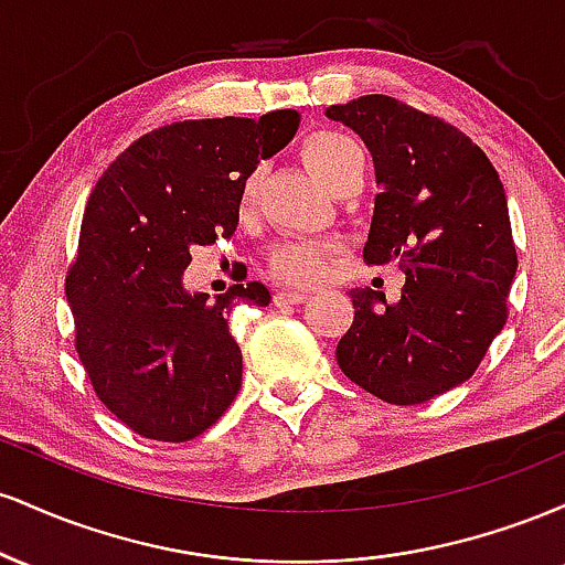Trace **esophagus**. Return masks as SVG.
<instances>
[{
	"label": "esophagus",
	"instance_id": "34e87169",
	"mask_svg": "<svg viewBox=\"0 0 565 565\" xmlns=\"http://www.w3.org/2000/svg\"><path fill=\"white\" fill-rule=\"evenodd\" d=\"M308 291H295V289H281L276 291L274 295V302L278 305V308H289V305H300L308 300Z\"/></svg>",
	"mask_w": 565,
	"mask_h": 565
}]
</instances>
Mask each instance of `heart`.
Instances as JSON below:
<instances>
[{
	"label": "heart",
	"mask_w": 565,
	"mask_h": 565,
	"mask_svg": "<svg viewBox=\"0 0 565 565\" xmlns=\"http://www.w3.org/2000/svg\"><path fill=\"white\" fill-rule=\"evenodd\" d=\"M300 157L310 172L321 180L329 191L337 193L342 183H348L353 174H364V151L353 138L342 132H313L302 142ZM263 193V170H252L242 180L236 201V215L242 223H252L257 217ZM323 246L308 242H287L274 252L270 270L291 284H308L321 276Z\"/></svg>",
	"instance_id": "obj_1"
}]
</instances>
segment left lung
Returning a JSON list of instances; mask_svg holds the SVG:
<instances>
[{
    "mask_svg": "<svg viewBox=\"0 0 565 565\" xmlns=\"http://www.w3.org/2000/svg\"><path fill=\"white\" fill-rule=\"evenodd\" d=\"M327 116L374 159L380 193L364 260L398 263L406 276L395 302L350 289L355 316L337 364L387 404H423L470 380L508 321L518 257L504 185L459 129L387 95L329 106Z\"/></svg>",
    "mask_w": 565,
    "mask_h": 565,
    "instance_id": "8db88e82",
    "label": "left lung"
}]
</instances>
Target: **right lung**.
<instances>
[{
    "label": "right lung",
    "mask_w": 565,
    "mask_h": 565,
    "mask_svg": "<svg viewBox=\"0 0 565 565\" xmlns=\"http://www.w3.org/2000/svg\"><path fill=\"white\" fill-rule=\"evenodd\" d=\"M291 108L260 119H196L142 135L97 180L66 278L76 353L97 398L142 438L191 440L242 387L228 316L265 305V284L210 300L185 289L193 246L238 228L242 180L295 138Z\"/></svg>",
    "instance_id": "add662e5"
}]
</instances>
